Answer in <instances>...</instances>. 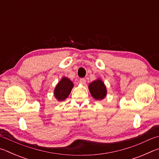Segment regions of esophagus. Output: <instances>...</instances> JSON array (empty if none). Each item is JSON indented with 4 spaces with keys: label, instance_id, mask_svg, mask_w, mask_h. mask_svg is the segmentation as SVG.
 I'll return each mask as SVG.
<instances>
[{
    "label": "esophagus",
    "instance_id": "1",
    "mask_svg": "<svg viewBox=\"0 0 159 159\" xmlns=\"http://www.w3.org/2000/svg\"><path fill=\"white\" fill-rule=\"evenodd\" d=\"M79 82H80V84L85 85V83H86V80H85V79H80V80H79Z\"/></svg>",
    "mask_w": 159,
    "mask_h": 159
}]
</instances>
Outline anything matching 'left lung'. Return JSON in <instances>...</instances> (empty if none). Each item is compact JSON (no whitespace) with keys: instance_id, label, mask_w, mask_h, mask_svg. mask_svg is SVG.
<instances>
[{"instance_id":"1","label":"left lung","mask_w":159,"mask_h":159,"mask_svg":"<svg viewBox=\"0 0 159 159\" xmlns=\"http://www.w3.org/2000/svg\"><path fill=\"white\" fill-rule=\"evenodd\" d=\"M91 95L96 100H101L106 97L107 88L100 79H97L90 83L88 86Z\"/></svg>"}]
</instances>
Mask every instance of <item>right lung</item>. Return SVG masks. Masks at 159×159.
Listing matches in <instances>:
<instances>
[{
	"instance_id": "add662e5",
	"label": "right lung",
	"mask_w": 159,
	"mask_h": 159,
	"mask_svg": "<svg viewBox=\"0 0 159 159\" xmlns=\"http://www.w3.org/2000/svg\"><path fill=\"white\" fill-rule=\"evenodd\" d=\"M74 87L72 81L68 78L63 77L58 84L56 85V88L54 91V95L55 98L58 101H63L67 98L71 93V89Z\"/></svg>"
}]
</instances>
